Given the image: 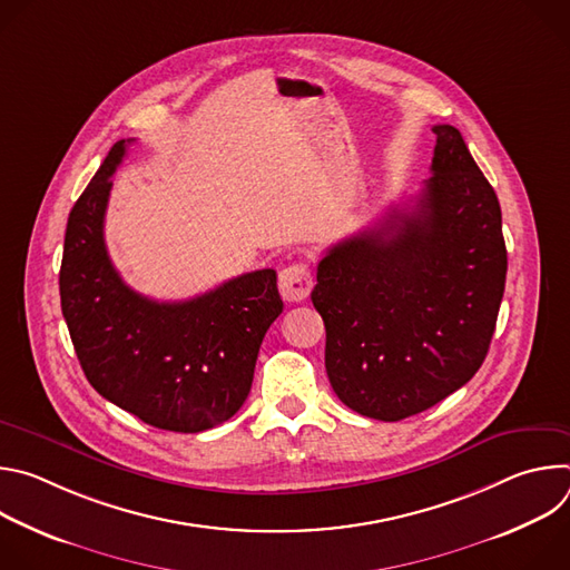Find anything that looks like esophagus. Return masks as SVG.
Masks as SVG:
<instances>
[{"instance_id":"34e87169","label":"esophagus","mask_w":570,"mask_h":570,"mask_svg":"<svg viewBox=\"0 0 570 570\" xmlns=\"http://www.w3.org/2000/svg\"><path fill=\"white\" fill-rule=\"evenodd\" d=\"M313 288V275L306 264H293L279 271V293L286 302H302Z\"/></svg>"}]
</instances>
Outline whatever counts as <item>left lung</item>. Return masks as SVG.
<instances>
[{
  "label": "left lung",
  "mask_w": 570,
  "mask_h": 570,
  "mask_svg": "<svg viewBox=\"0 0 570 570\" xmlns=\"http://www.w3.org/2000/svg\"><path fill=\"white\" fill-rule=\"evenodd\" d=\"M433 132L422 194L332 246L311 293L334 392L381 422L431 409L478 372L505 291L497 191L458 128Z\"/></svg>",
  "instance_id": "1"
}]
</instances>
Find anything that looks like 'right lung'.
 Here are the masks:
<instances>
[{
    "label": "right lung",
    "mask_w": 570,
    "mask_h": 570,
    "mask_svg": "<svg viewBox=\"0 0 570 570\" xmlns=\"http://www.w3.org/2000/svg\"><path fill=\"white\" fill-rule=\"evenodd\" d=\"M117 141L67 218L60 306L92 387L161 431L200 433L248 399L262 341L284 308L273 268L238 275L185 302L135 293L104 238Z\"/></svg>",
    "instance_id": "add662e5"
}]
</instances>
